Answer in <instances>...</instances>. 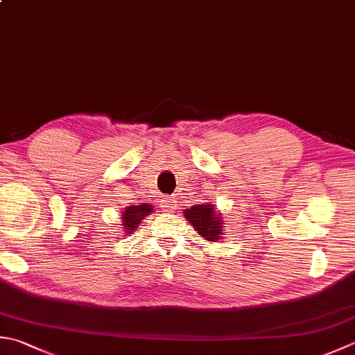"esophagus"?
Masks as SVG:
<instances>
[{
    "label": "esophagus",
    "mask_w": 355,
    "mask_h": 355,
    "mask_svg": "<svg viewBox=\"0 0 355 355\" xmlns=\"http://www.w3.org/2000/svg\"><path fill=\"white\" fill-rule=\"evenodd\" d=\"M164 209L166 211H173V207H175V200H173L172 197H169L168 200H164Z\"/></svg>",
    "instance_id": "1"
}]
</instances>
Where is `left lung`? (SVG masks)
<instances>
[{"mask_svg":"<svg viewBox=\"0 0 355 355\" xmlns=\"http://www.w3.org/2000/svg\"><path fill=\"white\" fill-rule=\"evenodd\" d=\"M184 217L187 221H191V225L197 229L201 237L215 241L220 239V235L223 234V223H221L220 215L215 214L212 205H197L192 206L189 209L184 211Z\"/></svg>","mask_w":355,"mask_h":355,"instance_id":"obj_1","label":"left lung"}]
</instances>
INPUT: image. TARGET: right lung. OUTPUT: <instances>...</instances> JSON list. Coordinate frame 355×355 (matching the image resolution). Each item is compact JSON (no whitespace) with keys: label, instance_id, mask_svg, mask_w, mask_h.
<instances>
[{"label":"right lung","instance_id":"1","mask_svg":"<svg viewBox=\"0 0 355 355\" xmlns=\"http://www.w3.org/2000/svg\"><path fill=\"white\" fill-rule=\"evenodd\" d=\"M152 212L150 205H137V206H129L126 211L123 212V231L132 232L135 231V227L140 225V221Z\"/></svg>","mask_w":355,"mask_h":355}]
</instances>
